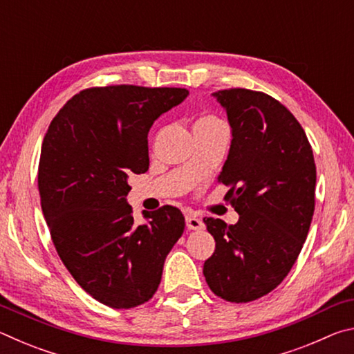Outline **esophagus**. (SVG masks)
I'll return each instance as SVG.
<instances>
[{"mask_svg":"<svg viewBox=\"0 0 354 354\" xmlns=\"http://www.w3.org/2000/svg\"><path fill=\"white\" fill-rule=\"evenodd\" d=\"M185 225H187L189 230H194V231H200L203 230V226H205L203 220L195 217V215H187V217H185Z\"/></svg>","mask_w":354,"mask_h":354,"instance_id":"34e87169","label":"esophagus"}]
</instances>
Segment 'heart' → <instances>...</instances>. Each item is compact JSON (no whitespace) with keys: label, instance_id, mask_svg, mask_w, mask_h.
Segmentation results:
<instances>
[{"label":"heart","instance_id":"obj_1","mask_svg":"<svg viewBox=\"0 0 354 354\" xmlns=\"http://www.w3.org/2000/svg\"><path fill=\"white\" fill-rule=\"evenodd\" d=\"M223 122L218 117L211 115V113H206V115H201L195 120L194 123V131L195 133H201V131H207V129H214L218 127H223Z\"/></svg>","mask_w":354,"mask_h":354}]
</instances>
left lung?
Segmentation results:
<instances>
[{"mask_svg": "<svg viewBox=\"0 0 354 354\" xmlns=\"http://www.w3.org/2000/svg\"><path fill=\"white\" fill-rule=\"evenodd\" d=\"M232 129L218 183L239 221L206 217L215 251L203 267L215 295L248 303L278 287L306 241L315 207L313 147L293 113L263 92L214 93Z\"/></svg>", "mask_w": 354, "mask_h": 354, "instance_id": "left-lung-1", "label": "left lung"}]
</instances>
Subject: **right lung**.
Masks as SVG:
<instances>
[{
    "label": "right lung",
    "instance_id": "right-lung-1",
    "mask_svg": "<svg viewBox=\"0 0 354 354\" xmlns=\"http://www.w3.org/2000/svg\"><path fill=\"white\" fill-rule=\"evenodd\" d=\"M181 87L131 84L88 87L48 127L39 160V194L51 241L88 295L113 309L147 303L185 220L165 205L137 225L127 203L128 176L149 165L148 131L181 103Z\"/></svg>",
    "mask_w": 354,
    "mask_h": 354
}]
</instances>
